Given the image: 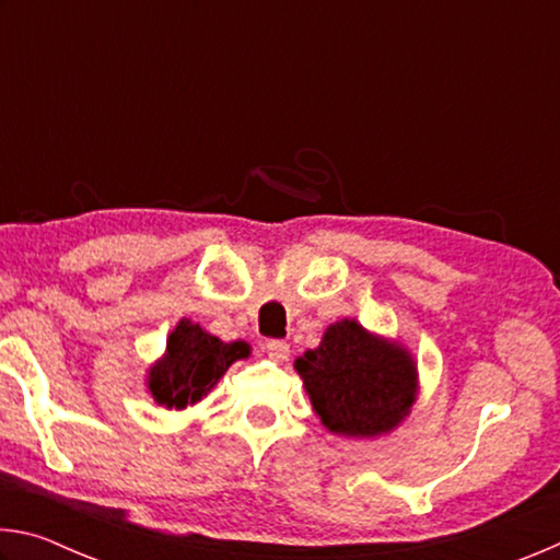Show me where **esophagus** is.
Masks as SVG:
<instances>
[{
  "mask_svg": "<svg viewBox=\"0 0 560 560\" xmlns=\"http://www.w3.org/2000/svg\"><path fill=\"white\" fill-rule=\"evenodd\" d=\"M264 350H267V355L271 360H277V363H283V360H289V353H291V348H289L287 340H267V343H264Z\"/></svg>",
  "mask_w": 560,
  "mask_h": 560,
  "instance_id": "esophagus-1",
  "label": "esophagus"
}]
</instances>
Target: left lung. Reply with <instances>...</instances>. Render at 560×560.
I'll return each instance as SVG.
<instances>
[{
    "mask_svg": "<svg viewBox=\"0 0 560 560\" xmlns=\"http://www.w3.org/2000/svg\"><path fill=\"white\" fill-rule=\"evenodd\" d=\"M311 407L330 434L377 440L410 417L420 373L410 348L373 334L355 318L324 330L316 348L293 360Z\"/></svg>",
    "mask_w": 560,
    "mask_h": 560,
    "instance_id": "obj_1",
    "label": "left lung"
}]
</instances>
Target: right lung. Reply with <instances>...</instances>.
<instances>
[{
    "mask_svg": "<svg viewBox=\"0 0 560 560\" xmlns=\"http://www.w3.org/2000/svg\"><path fill=\"white\" fill-rule=\"evenodd\" d=\"M249 355L252 346L246 340L224 343L200 324L179 318L170 330L165 353L148 365L145 390L165 410H185L202 402L232 363Z\"/></svg>",
    "mask_w": 560,
    "mask_h": 560,
    "instance_id": "obj_1",
    "label": "right lung"
}]
</instances>
